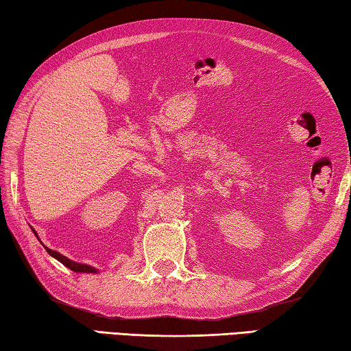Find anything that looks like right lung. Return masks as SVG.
<instances>
[{
    "instance_id": "right-lung-1",
    "label": "right lung",
    "mask_w": 351,
    "mask_h": 351,
    "mask_svg": "<svg viewBox=\"0 0 351 351\" xmlns=\"http://www.w3.org/2000/svg\"><path fill=\"white\" fill-rule=\"evenodd\" d=\"M34 232H35V231H34ZM35 234H36V232H35ZM45 248H46V247H45ZM46 251H47V253L51 254L52 257H55V259L63 263L64 267L72 269V271H75V273H97L95 268H92V267H89V265H83V263L72 262V261L67 259V257H64V256H61L60 253H57V251H52V250H49V248H46Z\"/></svg>"
}]
</instances>
